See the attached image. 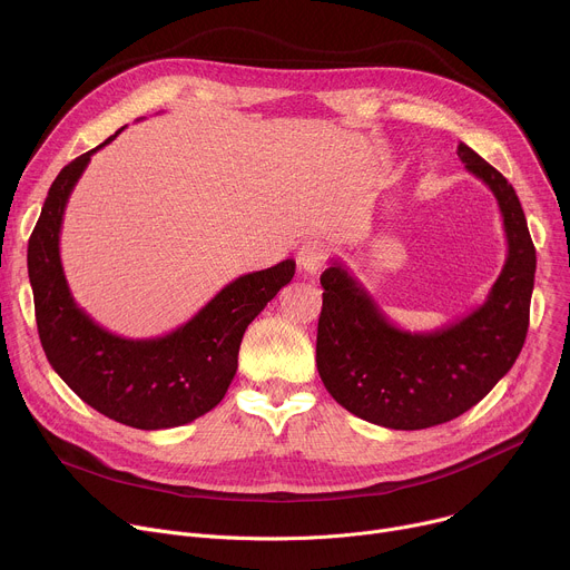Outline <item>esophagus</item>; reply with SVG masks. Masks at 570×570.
<instances>
[{
    "instance_id": "esophagus-1",
    "label": "esophagus",
    "mask_w": 570,
    "mask_h": 570,
    "mask_svg": "<svg viewBox=\"0 0 570 570\" xmlns=\"http://www.w3.org/2000/svg\"><path fill=\"white\" fill-rule=\"evenodd\" d=\"M327 259H330V248L320 240L304 243L297 253V264L306 275L320 273L324 268V264H327Z\"/></svg>"
}]
</instances>
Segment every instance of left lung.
I'll use <instances>...</instances> for the list:
<instances>
[{
  "instance_id": "1",
  "label": "left lung",
  "mask_w": 570,
  "mask_h": 570,
  "mask_svg": "<svg viewBox=\"0 0 570 570\" xmlns=\"http://www.w3.org/2000/svg\"><path fill=\"white\" fill-rule=\"evenodd\" d=\"M464 169L490 189L503 216L508 257L484 302L435 332H409L334 259L322 273L315 363L352 415L394 431H420L466 413L514 365L525 343L537 255L514 187L466 144Z\"/></svg>"
}]
</instances>
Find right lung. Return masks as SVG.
Here are the masks:
<instances>
[{
    "mask_svg": "<svg viewBox=\"0 0 570 570\" xmlns=\"http://www.w3.org/2000/svg\"><path fill=\"white\" fill-rule=\"evenodd\" d=\"M97 148L53 180L29 238V279L42 350L56 374L101 415L141 431L176 429L209 413L225 396L248 324L295 275V262L240 275L183 327L157 338H124L97 324L69 291L60 262L67 200Z\"/></svg>",
    "mask_w": 570,
    "mask_h": 570,
    "instance_id": "add662e5",
    "label": "right lung"
}]
</instances>
